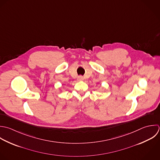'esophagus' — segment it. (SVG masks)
Instances as JSON below:
<instances>
[{"instance_id":"esophagus-1","label":"esophagus","mask_w":160,"mask_h":160,"mask_svg":"<svg viewBox=\"0 0 160 160\" xmlns=\"http://www.w3.org/2000/svg\"><path fill=\"white\" fill-rule=\"evenodd\" d=\"M77 80H78V81H82V80H83V78L82 76H78V78H77Z\"/></svg>"}]
</instances>
